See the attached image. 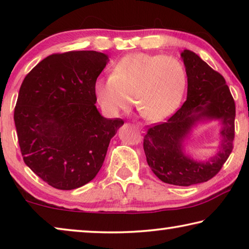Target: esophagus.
<instances>
[{
    "label": "esophagus",
    "instance_id": "esophagus-1",
    "mask_svg": "<svg viewBox=\"0 0 249 249\" xmlns=\"http://www.w3.org/2000/svg\"><path fill=\"white\" fill-rule=\"evenodd\" d=\"M134 125L136 126L137 128H140V129H142V127H144V125H142V123H141V122H136V123H135Z\"/></svg>",
    "mask_w": 249,
    "mask_h": 249
}]
</instances>
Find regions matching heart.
I'll return each mask as SVG.
<instances>
[{"instance_id":"obj_1","label":"heart","mask_w":249,"mask_h":249,"mask_svg":"<svg viewBox=\"0 0 249 249\" xmlns=\"http://www.w3.org/2000/svg\"><path fill=\"white\" fill-rule=\"evenodd\" d=\"M187 74L178 59L142 53L123 57L112 74L94 83L96 101L105 112L115 115L134 104L144 119L160 122L178 108Z\"/></svg>"}]
</instances>
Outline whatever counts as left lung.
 I'll use <instances>...</instances> for the list:
<instances>
[{"instance_id":"1","label":"left lung","mask_w":249,"mask_h":249,"mask_svg":"<svg viewBox=\"0 0 249 249\" xmlns=\"http://www.w3.org/2000/svg\"><path fill=\"white\" fill-rule=\"evenodd\" d=\"M188 77V96L174 115L155 124L144 136L147 163L165 183L189 185L206 182L218 174L233 150L235 136V101L225 79L196 53H181ZM221 119L223 141L219 154L209 162L197 163L182 151V142L196 121Z\"/></svg>"}]
</instances>
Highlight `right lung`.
<instances>
[{
  "instance_id": "1",
  "label": "right lung",
  "mask_w": 249,
  "mask_h": 249,
  "mask_svg": "<svg viewBox=\"0 0 249 249\" xmlns=\"http://www.w3.org/2000/svg\"><path fill=\"white\" fill-rule=\"evenodd\" d=\"M107 62V54L93 50L53 53L20 86L14 122L24 162L59 190L80 188L98 175L124 124L95 107L94 83Z\"/></svg>"
}]
</instances>
